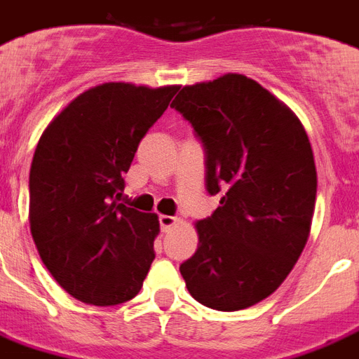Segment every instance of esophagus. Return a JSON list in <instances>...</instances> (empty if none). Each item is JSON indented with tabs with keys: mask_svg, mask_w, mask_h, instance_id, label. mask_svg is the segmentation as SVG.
<instances>
[{
	"mask_svg": "<svg viewBox=\"0 0 359 359\" xmlns=\"http://www.w3.org/2000/svg\"><path fill=\"white\" fill-rule=\"evenodd\" d=\"M159 223H161V229H163V232H168V230L174 229V226L180 223V219L172 217V215H161Z\"/></svg>",
	"mask_w": 359,
	"mask_h": 359,
	"instance_id": "1",
	"label": "esophagus"
}]
</instances>
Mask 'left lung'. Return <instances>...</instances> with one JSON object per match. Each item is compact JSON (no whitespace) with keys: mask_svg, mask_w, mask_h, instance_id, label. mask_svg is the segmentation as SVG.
I'll return each mask as SVG.
<instances>
[{"mask_svg":"<svg viewBox=\"0 0 359 359\" xmlns=\"http://www.w3.org/2000/svg\"><path fill=\"white\" fill-rule=\"evenodd\" d=\"M170 107L204 148L208 193L221 196L196 224L198 249L180 271L205 307L247 309L277 290L309 238V138L283 102L243 74L185 86Z\"/></svg>","mask_w":359,"mask_h":359,"instance_id":"8db88e82","label":"left lung"}]
</instances>
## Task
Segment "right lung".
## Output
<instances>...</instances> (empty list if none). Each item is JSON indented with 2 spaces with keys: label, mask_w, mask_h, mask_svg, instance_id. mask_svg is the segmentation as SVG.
Masks as SVG:
<instances>
[{
  "label": "right lung",
  "mask_w": 359,
  "mask_h": 359,
  "mask_svg": "<svg viewBox=\"0 0 359 359\" xmlns=\"http://www.w3.org/2000/svg\"><path fill=\"white\" fill-rule=\"evenodd\" d=\"M177 86L108 82L84 91L46 127L29 170V223L39 255L73 298L119 305L140 292L159 219L119 204L138 144Z\"/></svg>",
  "instance_id": "add662e5"
}]
</instances>
